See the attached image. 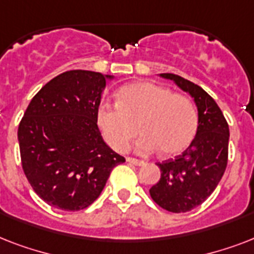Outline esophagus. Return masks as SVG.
Returning a JSON list of instances; mask_svg holds the SVG:
<instances>
[{"mask_svg":"<svg viewBox=\"0 0 254 254\" xmlns=\"http://www.w3.org/2000/svg\"><path fill=\"white\" fill-rule=\"evenodd\" d=\"M127 162L131 163V165H134V166H142V165H143V161H139V159L131 158V157H127Z\"/></svg>","mask_w":254,"mask_h":254,"instance_id":"obj_1","label":"esophagus"}]
</instances>
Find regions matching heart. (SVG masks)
<instances>
[{
  "label": "heart",
  "mask_w": 254,
  "mask_h": 254,
  "mask_svg": "<svg viewBox=\"0 0 254 254\" xmlns=\"http://www.w3.org/2000/svg\"><path fill=\"white\" fill-rule=\"evenodd\" d=\"M96 123L116 151L127 150L139 127L143 134L137 150L149 153L158 149L163 157H173L192 142L197 113L185 95L150 81H135L120 88L116 105H100Z\"/></svg>",
  "instance_id": "obj_1"
}]
</instances>
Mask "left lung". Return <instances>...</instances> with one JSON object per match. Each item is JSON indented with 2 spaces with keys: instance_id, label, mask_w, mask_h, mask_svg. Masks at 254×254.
Instances as JSON below:
<instances>
[{
  "instance_id": "8db88e82",
  "label": "left lung",
  "mask_w": 254,
  "mask_h": 254,
  "mask_svg": "<svg viewBox=\"0 0 254 254\" xmlns=\"http://www.w3.org/2000/svg\"><path fill=\"white\" fill-rule=\"evenodd\" d=\"M191 95L197 108L195 138L181 155L158 162L161 179L149 190L151 199L170 212L200 205L219 185L228 162L229 127L216 101L199 85L174 73H161Z\"/></svg>"
}]
</instances>
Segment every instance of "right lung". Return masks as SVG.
<instances>
[{"label": "right lung", "mask_w": 254, "mask_h": 254, "mask_svg": "<svg viewBox=\"0 0 254 254\" xmlns=\"http://www.w3.org/2000/svg\"><path fill=\"white\" fill-rule=\"evenodd\" d=\"M108 79L72 69L34 96L18 127L22 169L41 199L80 211L99 197L113 167L125 158L104 142L96 113Z\"/></svg>", "instance_id": "1"}]
</instances>
